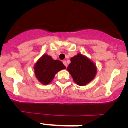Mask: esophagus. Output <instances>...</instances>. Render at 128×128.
Listing matches in <instances>:
<instances>
[{
  "instance_id": "34e87169",
  "label": "esophagus",
  "mask_w": 128,
  "mask_h": 128,
  "mask_svg": "<svg viewBox=\"0 0 128 128\" xmlns=\"http://www.w3.org/2000/svg\"><path fill=\"white\" fill-rule=\"evenodd\" d=\"M63 64H64V65H65V66H66V67H67V63H66V61H65V60L63 61Z\"/></svg>"
}]
</instances>
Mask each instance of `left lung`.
<instances>
[{"mask_svg":"<svg viewBox=\"0 0 128 128\" xmlns=\"http://www.w3.org/2000/svg\"><path fill=\"white\" fill-rule=\"evenodd\" d=\"M70 62L67 70L78 85H86L95 78L97 68L88 58L78 54L71 58Z\"/></svg>","mask_w":128,"mask_h":128,"instance_id":"obj_1","label":"left lung"}]
</instances>
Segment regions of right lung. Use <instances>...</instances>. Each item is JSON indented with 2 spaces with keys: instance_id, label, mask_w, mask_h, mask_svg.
<instances>
[{
  "instance_id": "add662e5",
  "label": "right lung",
  "mask_w": 128,
  "mask_h": 128,
  "mask_svg": "<svg viewBox=\"0 0 128 128\" xmlns=\"http://www.w3.org/2000/svg\"><path fill=\"white\" fill-rule=\"evenodd\" d=\"M65 68L61 61L54 60L51 56L44 54L35 64V75L42 84H47L51 82L58 71Z\"/></svg>"
}]
</instances>
